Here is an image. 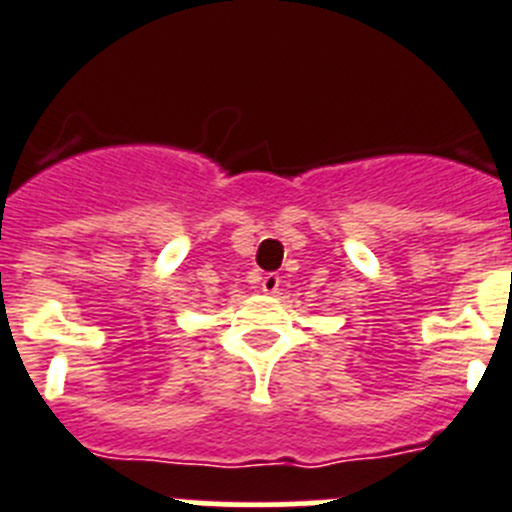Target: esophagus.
I'll use <instances>...</instances> for the list:
<instances>
[{
  "label": "esophagus",
  "mask_w": 512,
  "mask_h": 512,
  "mask_svg": "<svg viewBox=\"0 0 512 512\" xmlns=\"http://www.w3.org/2000/svg\"><path fill=\"white\" fill-rule=\"evenodd\" d=\"M260 288L265 293H270V296H273V293H278V288H281V275H278V273H265L260 278Z\"/></svg>",
  "instance_id": "1"
}]
</instances>
